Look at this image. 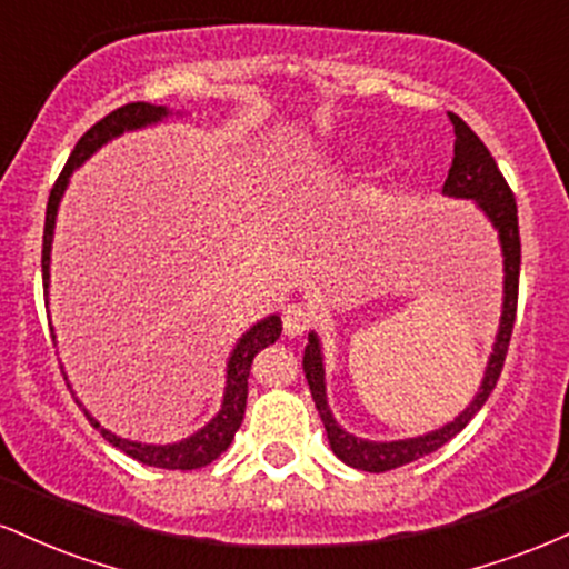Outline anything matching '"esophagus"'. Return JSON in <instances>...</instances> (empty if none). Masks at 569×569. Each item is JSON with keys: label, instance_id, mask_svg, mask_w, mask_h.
Wrapping results in <instances>:
<instances>
[{"label": "esophagus", "instance_id": "obj_1", "mask_svg": "<svg viewBox=\"0 0 569 569\" xmlns=\"http://www.w3.org/2000/svg\"><path fill=\"white\" fill-rule=\"evenodd\" d=\"M310 323H312V312H310V307H307V305L293 302L283 310V329H286V335H289V337L305 335V331L310 329Z\"/></svg>", "mask_w": 569, "mask_h": 569}]
</instances>
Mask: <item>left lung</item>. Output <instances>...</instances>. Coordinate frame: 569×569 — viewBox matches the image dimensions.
Returning <instances> with one entry per match:
<instances>
[{"instance_id":"left-lung-1","label":"left lung","mask_w":569,"mask_h":569,"mask_svg":"<svg viewBox=\"0 0 569 569\" xmlns=\"http://www.w3.org/2000/svg\"><path fill=\"white\" fill-rule=\"evenodd\" d=\"M449 120L455 126V158L452 168H449L447 181H443L441 194L455 200H471L476 202L481 213H485L489 224L495 227L500 240L502 251V310H500V326L495 335L492 352L487 358L485 377H481L479 390L471 398L466 409L449 420L447 426L428 430L422 436H411V439H396V441H371L361 439V436L350 433L337 422L331 415L329 393H326V363H323V348L321 337L316 331L307 335V348L302 356L305 380L310 385L312 401H316L318 415H321L326 439H329L331 452H335L345 466L358 468V471L382 473L393 471L398 466L420 460L436 449L443 447L449 439H455L468 422L473 420L476 411L485 407L489 393L498 385V377L502 371V361H506L508 342H511L513 318H516V297H519V264H521V243H519V217H516V200L513 192L508 189L506 179H502L498 162H495L485 141L473 133L460 117L449 112Z\"/></svg>"}]
</instances>
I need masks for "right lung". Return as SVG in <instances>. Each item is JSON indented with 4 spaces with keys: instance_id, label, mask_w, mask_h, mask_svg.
I'll list each match as a JSON object with an SVG mask.
<instances>
[{
    "instance_id": "add662e5",
    "label": "right lung",
    "mask_w": 569,
    "mask_h": 569,
    "mask_svg": "<svg viewBox=\"0 0 569 569\" xmlns=\"http://www.w3.org/2000/svg\"><path fill=\"white\" fill-rule=\"evenodd\" d=\"M181 112H176L179 117ZM173 117V109L168 107H154V103L136 101L126 103V107L114 109L112 114L103 117L101 122H96L88 133L77 141L74 152L67 166H63L61 176H58L53 192H50L48 200V213H44V234H42V283H44V305H50V251H53V232H56V219H58V206H61L63 192H67L71 173L82 166L84 160H90L101 147H107L109 141L120 139L122 133H130V130H141L149 126H158V122ZM283 331V323H280L278 312L262 318L251 326V329L243 331V337L234 342V348L227 358V377H224V396H221V407L211 420L206 422L200 430H194L187 439L173 441V443H147V441H130L122 439V436L112 433L84 409L88 420L101 430V436L112 447L122 449V452L133 457V460L143 462V466L166 468V471H192V468H202L208 462H213L217 457L230 447L234 433H238L240 422H243L246 415V398H248V375H251V361L259 350L272 345ZM56 339V335H53ZM67 377V375H63ZM69 380V377H67ZM71 388V385H69Z\"/></svg>"
}]
</instances>
